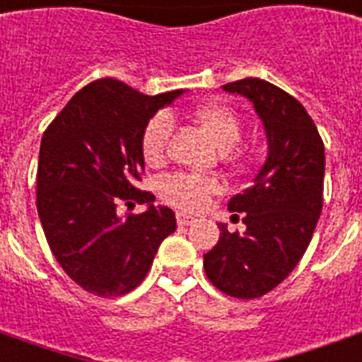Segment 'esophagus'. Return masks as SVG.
<instances>
[{"label":"esophagus","instance_id":"1","mask_svg":"<svg viewBox=\"0 0 362 362\" xmlns=\"http://www.w3.org/2000/svg\"><path fill=\"white\" fill-rule=\"evenodd\" d=\"M176 222H178V226H188L194 222V216L186 215V213H176Z\"/></svg>","mask_w":362,"mask_h":362}]
</instances>
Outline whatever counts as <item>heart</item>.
<instances>
[{"label": "heart", "mask_w": 362, "mask_h": 362, "mask_svg": "<svg viewBox=\"0 0 362 362\" xmlns=\"http://www.w3.org/2000/svg\"><path fill=\"white\" fill-rule=\"evenodd\" d=\"M195 120L207 130L222 151H228L242 138V119L234 109L224 103H205L195 107ZM174 132V117L160 111L147 122L141 134V155L149 165H159L165 159L168 141ZM222 192V184L213 176L192 173L167 174L159 182L160 197L184 211H199L211 202V197Z\"/></svg>", "instance_id": "1"}]
</instances>
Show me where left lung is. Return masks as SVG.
<instances>
[{
	"label": "left lung",
	"instance_id": "left-lung-1",
	"mask_svg": "<svg viewBox=\"0 0 362 362\" xmlns=\"http://www.w3.org/2000/svg\"><path fill=\"white\" fill-rule=\"evenodd\" d=\"M222 88L253 103L269 155L253 184L228 202L232 213H243L245 232L218 224L203 267L222 293L257 299L284 282L309 247L322 211L324 144L305 107L278 86L243 78Z\"/></svg>",
	"mask_w": 362,
	"mask_h": 362
}]
</instances>
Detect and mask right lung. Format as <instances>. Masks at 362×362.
Masks as SVG:
<instances>
[{
    "label": "right lung",
    "instance_id": "right-lung-1",
    "mask_svg": "<svg viewBox=\"0 0 362 362\" xmlns=\"http://www.w3.org/2000/svg\"><path fill=\"white\" fill-rule=\"evenodd\" d=\"M184 90L146 95L124 82L84 86L45 128L40 146L36 207L57 263L80 288L124 296L151 269L160 242L176 230L168 207L141 192V134L160 107ZM147 204L122 219L120 204Z\"/></svg>",
    "mask_w": 362,
    "mask_h": 362
}]
</instances>
